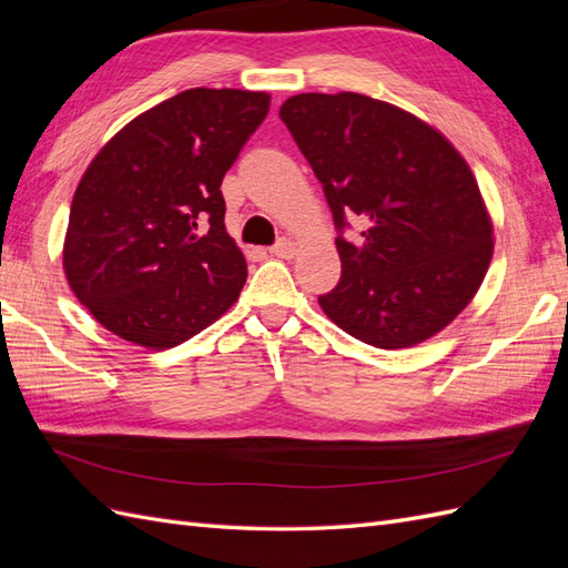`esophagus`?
<instances>
[{"mask_svg": "<svg viewBox=\"0 0 568 568\" xmlns=\"http://www.w3.org/2000/svg\"><path fill=\"white\" fill-rule=\"evenodd\" d=\"M270 253L277 255V257H294L296 255V244L288 242V239H282V242H277L270 248Z\"/></svg>", "mask_w": 568, "mask_h": 568, "instance_id": "obj_1", "label": "esophagus"}]
</instances>
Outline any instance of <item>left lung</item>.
Listing matches in <instances>:
<instances>
[{
    "instance_id": "1",
    "label": "left lung",
    "mask_w": 568,
    "mask_h": 568,
    "mask_svg": "<svg viewBox=\"0 0 568 568\" xmlns=\"http://www.w3.org/2000/svg\"><path fill=\"white\" fill-rule=\"evenodd\" d=\"M280 118L324 186L341 234V280L324 315L374 348H409L443 332L484 282L493 222L471 168L417 115L355 92L296 94Z\"/></svg>"
}]
</instances>
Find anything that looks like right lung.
<instances>
[{
  "mask_svg": "<svg viewBox=\"0 0 568 568\" xmlns=\"http://www.w3.org/2000/svg\"><path fill=\"white\" fill-rule=\"evenodd\" d=\"M267 111V92L194 88L97 153L71 203L63 272L101 326L163 351L234 305L246 257L225 230L220 184Z\"/></svg>",
  "mask_w": 568,
  "mask_h": 568,
  "instance_id": "right-lung-1",
  "label": "right lung"
}]
</instances>
